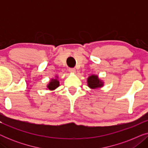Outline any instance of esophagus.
<instances>
[{
  "mask_svg": "<svg viewBox=\"0 0 148 148\" xmlns=\"http://www.w3.org/2000/svg\"><path fill=\"white\" fill-rule=\"evenodd\" d=\"M69 71L71 73H75L76 70L73 68H70L69 69Z\"/></svg>",
  "mask_w": 148,
  "mask_h": 148,
  "instance_id": "esophagus-1",
  "label": "esophagus"
}]
</instances>
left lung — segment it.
Here are the masks:
<instances>
[{"label": "left lung", "mask_w": 148, "mask_h": 148, "mask_svg": "<svg viewBox=\"0 0 148 148\" xmlns=\"http://www.w3.org/2000/svg\"><path fill=\"white\" fill-rule=\"evenodd\" d=\"M87 84L91 90H96L102 88L104 86V82L100 78H99L98 75L92 74L87 79Z\"/></svg>", "instance_id": "8db88e82"}]
</instances>
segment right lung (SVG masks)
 Instances as JSON below:
<instances>
[{"label": "right lung", "mask_w": 148, "mask_h": 148, "mask_svg": "<svg viewBox=\"0 0 148 148\" xmlns=\"http://www.w3.org/2000/svg\"><path fill=\"white\" fill-rule=\"evenodd\" d=\"M60 86L59 81H58V77L57 75L55 76L54 78H52L50 82L46 86V90L50 91H54L56 88H58Z\"/></svg>", "instance_id": "1"}]
</instances>
